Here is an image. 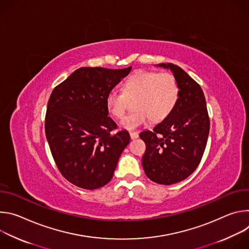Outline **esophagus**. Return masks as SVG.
Listing matches in <instances>:
<instances>
[{
  "label": "esophagus",
  "instance_id": "1",
  "mask_svg": "<svg viewBox=\"0 0 249 249\" xmlns=\"http://www.w3.org/2000/svg\"><path fill=\"white\" fill-rule=\"evenodd\" d=\"M130 137L132 140H135L139 137V134L137 132H130Z\"/></svg>",
  "mask_w": 249,
  "mask_h": 249
}]
</instances>
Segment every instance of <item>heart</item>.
Returning a JSON list of instances; mask_svg holds the SVG:
<instances>
[{
  "label": "heart",
  "instance_id": "obj_1",
  "mask_svg": "<svg viewBox=\"0 0 249 249\" xmlns=\"http://www.w3.org/2000/svg\"><path fill=\"white\" fill-rule=\"evenodd\" d=\"M134 112L127 115L120 126L129 131L147 124L151 119L160 122L168 117L179 99V86L168 73L137 72L124 83L122 91L111 89L105 97L108 112L121 119L134 100Z\"/></svg>",
  "mask_w": 249,
  "mask_h": 249
}]
</instances>
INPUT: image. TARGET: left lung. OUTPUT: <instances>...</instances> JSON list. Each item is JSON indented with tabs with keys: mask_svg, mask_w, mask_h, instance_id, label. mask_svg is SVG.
Segmentation results:
<instances>
[{
	"mask_svg": "<svg viewBox=\"0 0 249 249\" xmlns=\"http://www.w3.org/2000/svg\"><path fill=\"white\" fill-rule=\"evenodd\" d=\"M156 67L170 70L179 86V99L171 114L153 131L140 134L147 147L142 164L151 180L171 185L187 178L200 163L210 120L203 90L184 70L172 63Z\"/></svg>",
	"mask_w": 249,
	"mask_h": 249,
	"instance_id": "8db88e82",
	"label": "left lung"
}]
</instances>
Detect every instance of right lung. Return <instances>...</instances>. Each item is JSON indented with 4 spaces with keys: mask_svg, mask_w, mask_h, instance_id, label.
<instances>
[{
    "mask_svg": "<svg viewBox=\"0 0 249 249\" xmlns=\"http://www.w3.org/2000/svg\"><path fill=\"white\" fill-rule=\"evenodd\" d=\"M132 67H83L57 86L49 98L45 133L53 159L65 178L93 190L107 184L130 142L127 130L113 132L107 93Z\"/></svg>",
    "mask_w": 249,
    "mask_h": 249,
    "instance_id": "1",
    "label": "right lung"
}]
</instances>
